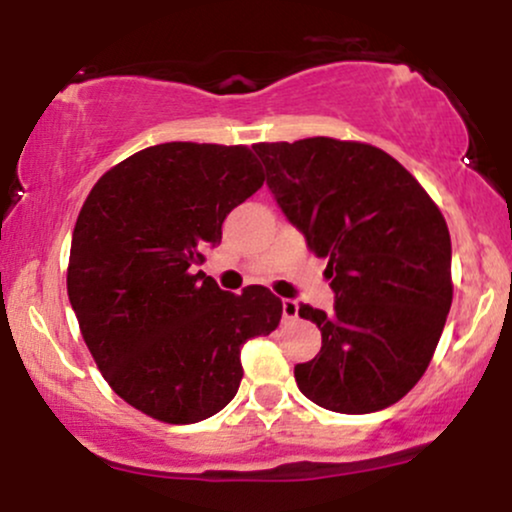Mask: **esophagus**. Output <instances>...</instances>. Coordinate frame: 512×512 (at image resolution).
Listing matches in <instances>:
<instances>
[{
  "label": "esophagus",
  "mask_w": 512,
  "mask_h": 512,
  "mask_svg": "<svg viewBox=\"0 0 512 512\" xmlns=\"http://www.w3.org/2000/svg\"><path fill=\"white\" fill-rule=\"evenodd\" d=\"M281 313H284V320H296L298 303L291 301V298H284V301H281Z\"/></svg>",
  "instance_id": "obj_1"
}]
</instances>
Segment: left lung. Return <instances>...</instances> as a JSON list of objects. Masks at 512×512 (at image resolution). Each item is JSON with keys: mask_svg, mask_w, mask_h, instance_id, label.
<instances>
[{"mask_svg": "<svg viewBox=\"0 0 512 512\" xmlns=\"http://www.w3.org/2000/svg\"><path fill=\"white\" fill-rule=\"evenodd\" d=\"M255 151L276 204L332 279V313L298 308L322 332L320 354L293 368L298 390L339 414L390 407L426 373L450 313L448 223L378 146L310 137Z\"/></svg>", "mask_w": 512, "mask_h": 512, "instance_id": "8db88e82", "label": "left lung"}]
</instances>
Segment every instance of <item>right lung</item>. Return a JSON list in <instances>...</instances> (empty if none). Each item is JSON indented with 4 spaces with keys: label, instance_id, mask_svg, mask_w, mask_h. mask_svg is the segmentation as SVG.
<instances>
[{
    "label": "right lung",
    "instance_id": "1",
    "mask_svg": "<svg viewBox=\"0 0 512 512\" xmlns=\"http://www.w3.org/2000/svg\"><path fill=\"white\" fill-rule=\"evenodd\" d=\"M248 146L168 142L93 185L76 219L67 293L108 385L151 419L197 424L236 397L240 346L274 332L281 301L197 272L223 219L262 187Z\"/></svg>",
    "mask_w": 512,
    "mask_h": 512
}]
</instances>
